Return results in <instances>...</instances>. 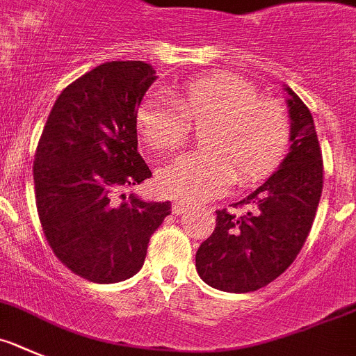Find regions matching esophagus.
I'll return each mask as SVG.
<instances>
[{
  "instance_id": "esophagus-1",
  "label": "esophagus",
  "mask_w": 356,
  "mask_h": 356,
  "mask_svg": "<svg viewBox=\"0 0 356 356\" xmlns=\"http://www.w3.org/2000/svg\"><path fill=\"white\" fill-rule=\"evenodd\" d=\"M188 204H184V202H174V204H172V213L174 214H182V213H186V211H188Z\"/></svg>"
}]
</instances>
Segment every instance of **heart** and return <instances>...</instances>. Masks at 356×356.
Instances as JSON below:
<instances>
[{
	"label": "heart",
	"mask_w": 356,
	"mask_h": 356,
	"mask_svg": "<svg viewBox=\"0 0 356 356\" xmlns=\"http://www.w3.org/2000/svg\"><path fill=\"white\" fill-rule=\"evenodd\" d=\"M191 126L206 127V150L177 156L158 172V190L186 202L225 193L236 177L241 184L261 179L286 149V111L239 76L214 72L186 83L170 99L150 92L136 110L138 136L156 150H174L190 136Z\"/></svg>",
	"instance_id": "b5f03b06"
}]
</instances>
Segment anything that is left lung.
Listing matches in <instances>:
<instances>
[{
    "instance_id": "obj_1",
    "label": "left lung",
    "mask_w": 356,
    "mask_h": 356,
    "mask_svg": "<svg viewBox=\"0 0 356 356\" xmlns=\"http://www.w3.org/2000/svg\"><path fill=\"white\" fill-rule=\"evenodd\" d=\"M291 133L289 154L278 170L234 204L243 216L216 211V227L197 250V273L225 293H250L268 286L293 264L316 218L323 191V156L314 118L286 86Z\"/></svg>"
}]
</instances>
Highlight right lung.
<instances>
[{"mask_svg":"<svg viewBox=\"0 0 356 356\" xmlns=\"http://www.w3.org/2000/svg\"><path fill=\"white\" fill-rule=\"evenodd\" d=\"M156 70L106 62L70 83L53 104L33 163L44 236L72 273L115 284L142 270L170 202L126 191L152 177L138 152L136 110Z\"/></svg>","mask_w":356,"mask_h":356,"instance_id":"right-lung-1","label":"right lung"}]
</instances>
